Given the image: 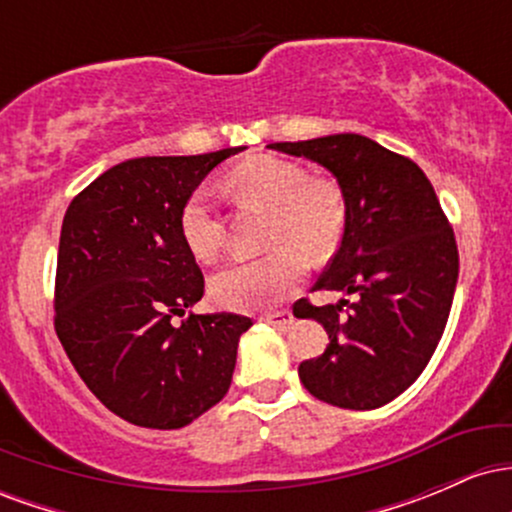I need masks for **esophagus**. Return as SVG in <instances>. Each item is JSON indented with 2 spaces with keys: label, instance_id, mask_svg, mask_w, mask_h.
<instances>
[{
  "label": "esophagus",
  "instance_id": "esophagus-1",
  "mask_svg": "<svg viewBox=\"0 0 512 512\" xmlns=\"http://www.w3.org/2000/svg\"><path fill=\"white\" fill-rule=\"evenodd\" d=\"M262 320L267 322V325H274V327H279V330H286V327L293 325V320H296V317H293L291 310H279V313H267Z\"/></svg>",
  "mask_w": 512,
  "mask_h": 512
}]
</instances>
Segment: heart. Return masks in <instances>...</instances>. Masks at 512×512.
<instances>
[{
	"instance_id": "b5f03b06",
	"label": "heart",
	"mask_w": 512,
	"mask_h": 512,
	"mask_svg": "<svg viewBox=\"0 0 512 512\" xmlns=\"http://www.w3.org/2000/svg\"><path fill=\"white\" fill-rule=\"evenodd\" d=\"M221 187L240 202L262 204L274 211L269 245L281 248L264 260L231 262L211 274V298L223 308L255 310L284 301L296 291L305 272L297 253L322 262L334 255L342 240V192L330 180L310 178L301 163L255 156L240 163ZM180 233L185 248L199 262H211L219 255L226 231L214 187L202 185L187 197L180 214Z\"/></svg>"
}]
</instances>
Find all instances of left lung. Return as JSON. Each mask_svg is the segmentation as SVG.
<instances>
[{"label":"left lung","mask_w":512,"mask_h":512,"mask_svg":"<svg viewBox=\"0 0 512 512\" xmlns=\"http://www.w3.org/2000/svg\"><path fill=\"white\" fill-rule=\"evenodd\" d=\"M269 149L330 170L344 199L342 243L315 289L356 301L296 303L293 315L330 337L298 378L332 407H383L419 378L443 337L460 272L452 228L424 170L373 139L346 132Z\"/></svg>","instance_id":"8db88e82"}]
</instances>
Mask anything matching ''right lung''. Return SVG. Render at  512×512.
Returning <instances> with one entry per match:
<instances>
[{
  "label": "right lung",
  "mask_w": 512,
  "mask_h": 512,
  "mask_svg": "<svg viewBox=\"0 0 512 512\" xmlns=\"http://www.w3.org/2000/svg\"><path fill=\"white\" fill-rule=\"evenodd\" d=\"M245 146L117 163L74 197L57 255L55 330L113 414L144 428H182L231 387L238 339L252 320L187 315L204 276L185 248L180 214L199 182Z\"/></svg>",
  "instance_id": "1"
}]
</instances>
